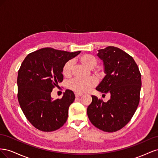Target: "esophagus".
Listing matches in <instances>:
<instances>
[{
    "label": "esophagus",
    "instance_id": "esophagus-1",
    "mask_svg": "<svg viewBox=\"0 0 158 158\" xmlns=\"http://www.w3.org/2000/svg\"><path fill=\"white\" fill-rule=\"evenodd\" d=\"M75 96H76V98H78V97L82 96V94H80L75 93Z\"/></svg>",
    "mask_w": 158,
    "mask_h": 158
}]
</instances>
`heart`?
<instances>
[{
  "mask_svg": "<svg viewBox=\"0 0 158 158\" xmlns=\"http://www.w3.org/2000/svg\"><path fill=\"white\" fill-rule=\"evenodd\" d=\"M80 61L89 69H93L94 73L100 76L103 75V71L99 68H94L98 64V59L90 54H84L79 58ZM73 71V61L68 60L63 67V74L66 77H70ZM97 81L94 77H89L85 79L76 78L69 82V88L77 94L87 92L96 84Z\"/></svg>",
  "mask_w": 158,
  "mask_h": 158,
  "instance_id": "1",
  "label": "heart"
}]
</instances>
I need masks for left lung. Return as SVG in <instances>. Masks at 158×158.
Returning a JSON list of instances; mask_svg holds the SVG:
<instances>
[{
    "label": "left lung",
    "mask_w": 158,
    "mask_h": 158,
    "mask_svg": "<svg viewBox=\"0 0 158 158\" xmlns=\"http://www.w3.org/2000/svg\"><path fill=\"white\" fill-rule=\"evenodd\" d=\"M106 74L96 89L109 94L107 102L92 95L87 114L93 125L104 132L120 130L131 121L140 102L141 74L132 57L113 46L98 50Z\"/></svg>",
    "instance_id": "obj_1"
}]
</instances>
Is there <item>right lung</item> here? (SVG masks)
<instances>
[{
  "instance_id": "1",
  "label": "right lung",
  "mask_w": 158,
  "mask_h": 158,
  "mask_svg": "<svg viewBox=\"0 0 158 158\" xmlns=\"http://www.w3.org/2000/svg\"><path fill=\"white\" fill-rule=\"evenodd\" d=\"M80 51L67 52L50 47L28 54L18 70V99L24 115L38 130L51 132L64 125L69 108L74 101L66 89L61 99H52V89L63 80V67Z\"/></svg>"
}]
</instances>
